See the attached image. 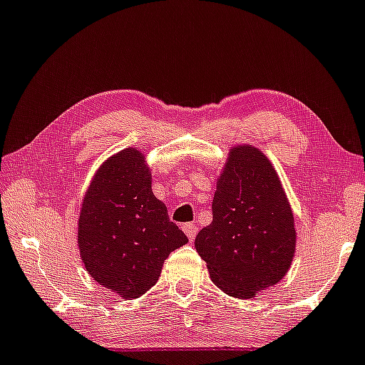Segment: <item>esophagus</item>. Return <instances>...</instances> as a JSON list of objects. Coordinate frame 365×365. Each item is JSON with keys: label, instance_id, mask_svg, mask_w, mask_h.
I'll use <instances>...</instances> for the list:
<instances>
[{"label": "esophagus", "instance_id": "34e87169", "mask_svg": "<svg viewBox=\"0 0 365 365\" xmlns=\"http://www.w3.org/2000/svg\"><path fill=\"white\" fill-rule=\"evenodd\" d=\"M182 229H183V232L187 234V237L190 239V241H193V239H195L197 230H198V227H197L195 224H185Z\"/></svg>", "mask_w": 365, "mask_h": 365}]
</instances>
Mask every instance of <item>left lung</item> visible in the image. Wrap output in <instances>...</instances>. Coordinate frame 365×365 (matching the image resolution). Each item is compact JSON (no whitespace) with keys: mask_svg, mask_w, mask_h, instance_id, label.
Masks as SVG:
<instances>
[{"mask_svg":"<svg viewBox=\"0 0 365 365\" xmlns=\"http://www.w3.org/2000/svg\"><path fill=\"white\" fill-rule=\"evenodd\" d=\"M294 220L269 160L252 146H236L217 182L212 224L195 249L222 292L252 298L288 273L294 255Z\"/></svg>","mask_w":365,"mask_h":365,"instance_id":"8db88e82","label":"left lung"}]
</instances>
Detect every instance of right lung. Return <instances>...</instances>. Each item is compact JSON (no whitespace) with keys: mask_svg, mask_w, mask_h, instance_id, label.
Here are the masks:
<instances>
[{"mask_svg":"<svg viewBox=\"0 0 365 365\" xmlns=\"http://www.w3.org/2000/svg\"><path fill=\"white\" fill-rule=\"evenodd\" d=\"M188 239L151 190L145 156H110L86 192L79 249L89 274L121 298H138L160 278L163 262Z\"/></svg>","mask_w":365,"mask_h":365,"instance_id":"obj_1","label":"right lung"}]
</instances>
